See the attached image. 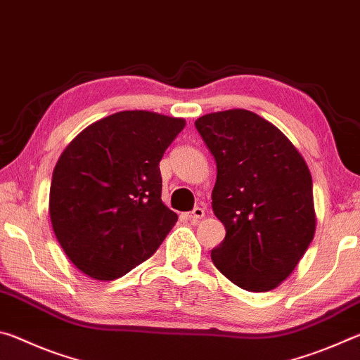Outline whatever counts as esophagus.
<instances>
[{"label":"esophagus","mask_w":360,"mask_h":360,"mask_svg":"<svg viewBox=\"0 0 360 360\" xmlns=\"http://www.w3.org/2000/svg\"><path fill=\"white\" fill-rule=\"evenodd\" d=\"M205 217V208H193V211H191V212H187V219L191 222H198L200 219H203Z\"/></svg>","instance_id":"34e87169"}]
</instances>
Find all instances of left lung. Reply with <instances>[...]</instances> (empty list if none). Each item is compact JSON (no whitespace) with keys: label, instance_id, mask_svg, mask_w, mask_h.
<instances>
[{"label":"left lung","instance_id":"1","mask_svg":"<svg viewBox=\"0 0 360 360\" xmlns=\"http://www.w3.org/2000/svg\"><path fill=\"white\" fill-rule=\"evenodd\" d=\"M195 127L217 165L212 210L225 238L212 262L245 290L278 288L314 238L307 162L278 127L248 109L205 114Z\"/></svg>","mask_w":360,"mask_h":360}]
</instances>
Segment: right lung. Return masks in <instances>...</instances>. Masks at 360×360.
I'll return each instance as SVG.
<instances>
[{
	"mask_svg": "<svg viewBox=\"0 0 360 360\" xmlns=\"http://www.w3.org/2000/svg\"><path fill=\"white\" fill-rule=\"evenodd\" d=\"M181 117L120 111L84 129L52 174L49 214L71 264L98 281L124 276L154 254L178 221L162 202L160 163Z\"/></svg>",
	"mask_w": 360,
	"mask_h": 360,
	"instance_id": "add662e5",
	"label": "right lung"
}]
</instances>
